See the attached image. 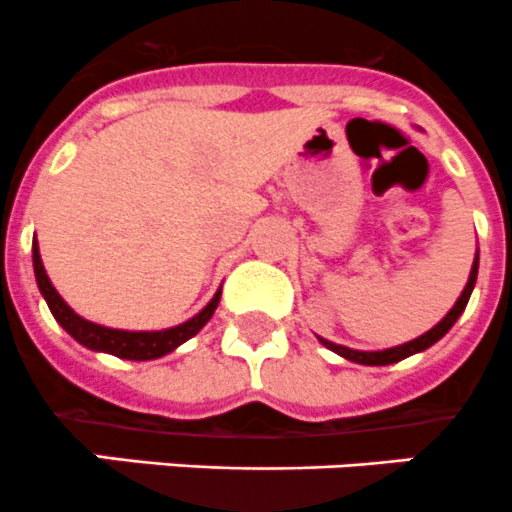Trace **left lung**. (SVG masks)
Masks as SVG:
<instances>
[{
  "label": "left lung",
  "instance_id": "obj_1",
  "mask_svg": "<svg viewBox=\"0 0 512 512\" xmlns=\"http://www.w3.org/2000/svg\"><path fill=\"white\" fill-rule=\"evenodd\" d=\"M475 278H478V256H475L473 268H470L468 283H465L463 293H460V298L455 301V306L448 311V316H445L438 326L430 328L428 333H423L421 338H416V341L403 343V346H396V348H386V351H353V348L336 346V343L326 341V338H318V341H321L326 348H331L333 353H338V356L348 358V361H353V363H363V366H388V363L403 361V358L413 356V353L426 351V348L433 346L435 341H440V338L450 331V326L458 321V316L465 311V306H468V298H470V293H473Z\"/></svg>",
  "mask_w": 512,
  "mask_h": 512
}]
</instances>
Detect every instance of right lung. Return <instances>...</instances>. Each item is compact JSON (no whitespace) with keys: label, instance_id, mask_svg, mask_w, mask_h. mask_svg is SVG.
<instances>
[{"label":"right lung","instance_id":"obj_1","mask_svg":"<svg viewBox=\"0 0 512 512\" xmlns=\"http://www.w3.org/2000/svg\"><path fill=\"white\" fill-rule=\"evenodd\" d=\"M32 258H34V276H37L39 283V291L42 296L47 298V306L49 311L54 313L59 323L64 326V331L72 333L79 343L86 348H94V351H106L111 356H119V358H129V361H151V358H159L166 356L169 351H174L176 346H181L184 341H189L191 336L201 331L206 326L211 316H214L216 306H219V298L221 291L211 298L209 306L194 316L191 321L181 323L176 328H166V331H116V328H104V326H96V323L84 321L82 316L72 311L67 303L62 301V296L57 293V288L52 286L49 281L47 271L42 266V256H39V246L37 239H34L32 246Z\"/></svg>","mask_w":512,"mask_h":512}]
</instances>
